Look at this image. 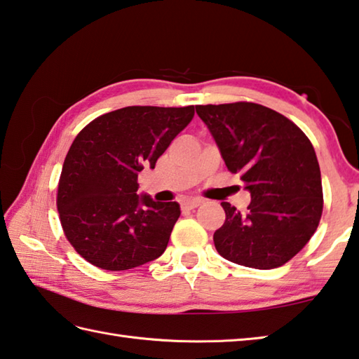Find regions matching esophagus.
I'll list each match as a JSON object with an SVG mask.
<instances>
[{"label":"esophagus","instance_id":"obj_1","mask_svg":"<svg viewBox=\"0 0 359 359\" xmlns=\"http://www.w3.org/2000/svg\"><path fill=\"white\" fill-rule=\"evenodd\" d=\"M201 203H202L201 199H187V201L182 202V208H184V210H193L196 207H199Z\"/></svg>","mask_w":359,"mask_h":359}]
</instances>
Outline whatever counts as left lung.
I'll list each match as a JSON object with an SVG mask.
<instances>
[{
  "label": "left lung",
  "instance_id": "left-lung-1",
  "mask_svg": "<svg viewBox=\"0 0 359 359\" xmlns=\"http://www.w3.org/2000/svg\"><path fill=\"white\" fill-rule=\"evenodd\" d=\"M230 172L250 193L248 212L221 205L215 248L231 263L273 269L297 255L319 226L324 194L310 140L291 119L255 102L198 105Z\"/></svg>",
  "mask_w": 359,
  "mask_h": 359
}]
</instances>
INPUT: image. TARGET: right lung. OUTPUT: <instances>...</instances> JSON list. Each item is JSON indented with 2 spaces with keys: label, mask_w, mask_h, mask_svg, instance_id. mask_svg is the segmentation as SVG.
Masks as SVG:
<instances>
[{
  "label": "right lung",
  "mask_w": 359,
  "mask_h": 359,
  "mask_svg": "<svg viewBox=\"0 0 359 359\" xmlns=\"http://www.w3.org/2000/svg\"><path fill=\"white\" fill-rule=\"evenodd\" d=\"M193 116L194 105H132L77 133L63 161L57 210L67 240L88 263L126 271L163 254L180 205L137 194L138 172L156 168Z\"/></svg>",
  "instance_id": "add662e5"
}]
</instances>
